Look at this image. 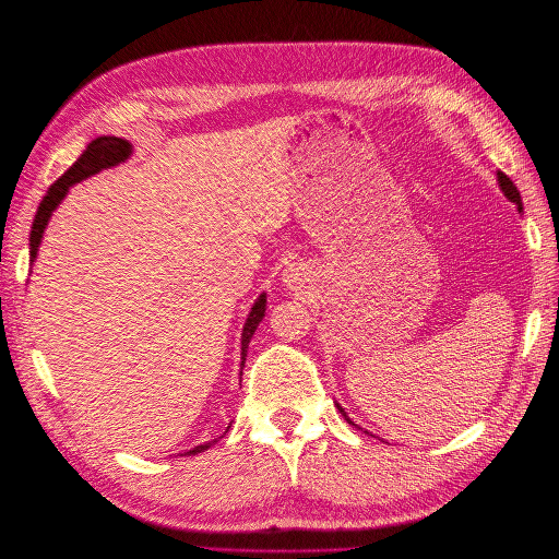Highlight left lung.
<instances>
[{"label": "left lung", "mask_w": 559, "mask_h": 559, "mask_svg": "<svg viewBox=\"0 0 559 559\" xmlns=\"http://www.w3.org/2000/svg\"><path fill=\"white\" fill-rule=\"evenodd\" d=\"M496 180H499V188L503 190L506 198H508L510 202H515V204H518V211H520V216H522V198H520V190L515 188V183H512V180H510V178H508L503 171H496ZM336 406H338V412L343 414V418L348 420L350 426H357L355 420H353L348 414H345V409H343V406H341L338 402H336ZM357 428H359V426H357ZM365 432H367V430H365ZM367 435H369V432H367Z\"/></svg>", "instance_id": "obj_1"}]
</instances>
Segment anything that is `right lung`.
<instances>
[{
  "mask_svg": "<svg viewBox=\"0 0 559 559\" xmlns=\"http://www.w3.org/2000/svg\"><path fill=\"white\" fill-rule=\"evenodd\" d=\"M133 155V143L127 141V139H119V135H98V139H94L92 143L86 145L84 153L80 155V159L72 164V167L60 176L56 183L49 188V192L44 194V200L37 209L35 214V221H33V230H29V263L37 261V251H39V245H41V237H44V230H47V225L53 216V211L58 209V204L66 200V194L70 192L72 186L82 183V180L92 178L105 169H112V167H119V164H124L129 157ZM265 304H267V296L265 292L253 300V306L247 314L245 320V329H242V367L245 369V359H247V350H249V343L253 338V331L259 329L261 320L265 317ZM239 376H242V371H239ZM230 430V426H228ZM216 440H209L204 444H198L192 447L188 454H202L204 449L214 447Z\"/></svg>",
  "mask_w": 559,
  "mask_h": 559,
  "instance_id": "right-lung-1",
  "label": "right lung"
}]
</instances>
